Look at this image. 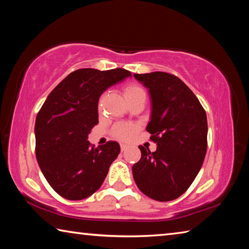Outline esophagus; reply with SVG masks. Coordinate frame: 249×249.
Listing matches in <instances>:
<instances>
[{"label": "esophagus", "instance_id": "obj_1", "mask_svg": "<svg viewBox=\"0 0 249 249\" xmlns=\"http://www.w3.org/2000/svg\"><path fill=\"white\" fill-rule=\"evenodd\" d=\"M127 148H128V146L126 144H121V150L122 151H125Z\"/></svg>", "mask_w": 249, "mask_h": 249}]
</instances>
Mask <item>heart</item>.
Returning <instances> with one entry per match:
<instances>
[{"mask_svg": "<svg viewBox=\"0 0 249 249\" xmlns=\"http://www.w3.org/2000/svg\"><path fill=\"white\" fill-rule=\"evenodd\" d=\"M124 96L126 100L132 98L135 94L142 92V88L138 86H135V84H129V86H126L124 88ZM137 132V127L135 125H126V124H119L114 126V128L112 129V135L113 137L117 138V140H123V141H128L132 140L135 136V134Z\"/></svg>", "mask_w": 249, "mask_h": 249, "instance_id": "heart-1", "label": "heart"}]
</instances>
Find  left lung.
Wrapping results in <instances>:
<instances>
[{"label": "left lung", "instance_id": "8db88e82", "mask_svg": "<svg viewBox=\"0 0 249 249\" xmlns=\"http://www.w3.org/2000/svg\"><path fill=\"white\" fill-rule=\"evenodd\" d=\"M134 77L149 90L153 108L146 129L157 144L154 153L140 146L142 158L132 168L134 180L151 199L175 200L188 190L204 161L206 113L195 93L174 74L155 71Z\"/></svg>", "mask_w": 249, "mask_h": 249}]
</instances>
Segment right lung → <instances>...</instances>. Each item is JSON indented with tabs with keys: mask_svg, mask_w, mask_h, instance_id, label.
Instances as JSON below:
<instances>
[{
	"mask_svg": "<svg viewBox=\"0 0 249 249\" xmlns=\"http://www.w3.org/2000/svg\"><path fill=\"white\" fill-rule=\"evenodd\" d=\"M130 75L122 68L75 70L50 92L39 109L36 158L50 187L65 199L82 200L93 195L119 156V142L94 148L87 140L99 123L101 94Z\"/></svg>",
	"mask_w": 249,
	"mask_h": 249,
	"instance_id": "1",
	"label": "right lung"
}]
</instances>
